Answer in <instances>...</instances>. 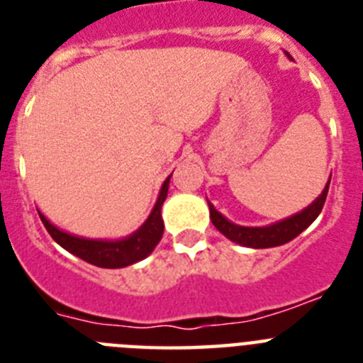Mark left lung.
Returning <instances> with one entry per match:
<instances>
[{"mask_svg": "<svg viewBox=\"0 0 363 363\" xmlns=\"http://www.w3.org/2000/svg\"><path fill=\"white\" fill-rule=\"evenodd\" d=\"M287 57H291L289 54H287ZM329 184H331V176L327 179L322 194H320L313 203L307 205L306 209H301L300 213L285 218V220L277 221V223H271V225L245 227L238 225V223H233V221L227 220L223 214L218 213V211L214 209V205L207 200L211 211V221H213V225L216 227L225 238H229L230 242L234 243H238V245L252 247V249H267V247L284 245V243L296 238L298 234L303 233V230L318 218V214L322 213L323 209V203H325Z\"/></svg>", "mask_w": 363, "mask_h": 363, "instance_id": "8db88e82", "label": "left lung"}]
</instances>
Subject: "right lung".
Wrapping results in <instances>:
<instances>
[{"instance_id":"1","label":"right lung","mask_w":363,"mask_h":363,"mask_svg":"<svg viewBox=\"0 0 363 363\" xmlns=\"http://www.w3.org/2000/svg\"><path fill=\"white\" fill-rule=\"evenodd\" d=\"M171 176H167L163 182L162 189H160L158 200L154 203L152 211H150L149 218L142 223L140 229L134 230L133 234L125 236V238L118 240H98V238H83V236H76L67 230L60 229L54 223H50L47 218L38 211L41 221H43L45 229L49 230V234L54 238V242L65 249V251L72 252L74 256L85 259L89 264L96 265V267L104 269H121L127 265H133L136 262L145 259L150 252L154 251V247L158 245L160 240L163 236V218H162V205L169 192V182Z\"/></svg>"}]
</instances>
